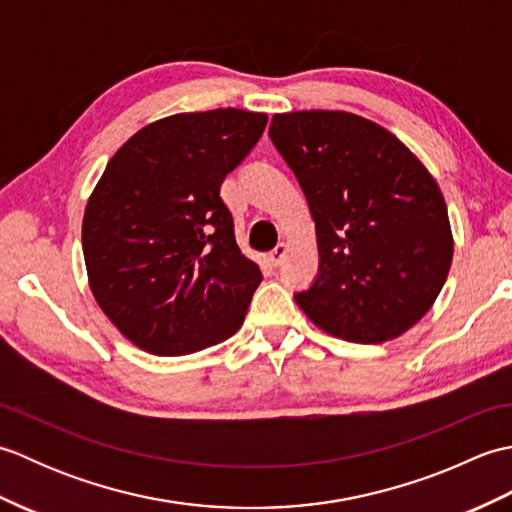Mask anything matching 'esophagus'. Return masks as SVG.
Segmentation results:
<instances>
[{"label": "esophagus", "mask_w": 512, "mask_h": 512, "mask_svg": "<svg viewBox=\"0 0 512 512\" xmlns=\"http://www.w3.org/2000/svg\"><path fill=\"white\" fill-rule=\"evenodd\" d=\"M286 253H288V244H284V242L277 244V248L273 250V253H270V264H273V266L284 264Z\"/></svg>", "instance_id": "esophagus-1"}]
</instances>
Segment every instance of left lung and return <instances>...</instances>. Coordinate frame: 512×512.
I'll return each mask as SVG.
<instances>
[{
	"label": "left lung",
	"mask_w": 512,
	"mask_h": 512,
	"mask_svg": "<svg viewBox=\"0 0 512 512\" xmlns=\"http://www.w3.org/2000/svg\"><path fill=\"white\" fill-rule=\"evenodd\" d=\"M270 138L317 233L319 275L295 297L299 308L350 343L405 334L436 303L453 262L436 178L389 129L350 112L275 114Z\"/></svg>",
	"instance_id": "8db88e82"
}]
</instances>
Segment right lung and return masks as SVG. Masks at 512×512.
Instances as JSON below:
<instances>
[{
	"label": "right lung",
	"instance_id": "right-lung-1",
	"mask_svg": "<svg viewBox=\"0 0 512 512\" xmlns=\"http://www.w3.org/2000/svg\"><path fill=\"white\" fill-rule=\"evenodd\" d=\"M268 116L226 107L145 125L107 162L83 213L88 284L140 350L182 356L242 328L262 284L220 187Z\"/></svg>",
	"mask_w": 512,
	"mask_h": 512
}]
</instances>
